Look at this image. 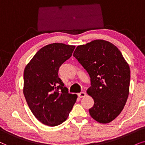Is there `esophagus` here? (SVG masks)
Masks as SVG:
<instances>
[{
  "label": "esophagus",
  "mask_w": 145,
  "mask_h": 145,
  "mask_svg": "<svg viewBox=\"0 0 145 145\" xmlns=\"http://www.w3.org/2000/svg\"><path fill=\"white\" fill-rule=\"evenodd\" d=\"M78 97H80V98H82V97H86V93L85 92H81V93H80L78 94Z\"/></svg>",
  "instance_id": "1"
}]
</instances>
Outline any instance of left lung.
<instances>
[{
    "label": "left lung",
    "mask_w": 145,
    "mask_h": 145,
    "mask_svg": "<svg viewBox=\"0 0 145 145\" xmlns=\"http://www.w3.org/2000/svg\"><path fill=\"white\" fill-rule=\"evenodd\" d=\"M73 56L89 75L87 93L94 100L90 115L100 123H110L120 114L128 98L129 64L114 44L103 40L78 46Z\"/></svg>",
    "instance_id": "obj_1"
}]
</instances>
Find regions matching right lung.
Listing matches in <instances>:
<instances>
[{"label": "right lung", "mask_w": 145, "mask_h": 145, "mask_svg": "<svg viewBox=\"0 0 145 145\" xmlns=\"http://www.w3.org/2000/svg\"><path fill=\"white\" fill-rule=\"evenodd\" d=\"M75 47L62 43L46 45L24 69L25 99L33 115L44 125L54 127L64 122L76 101L78 95L69 93L57 74Z\"/></svg>", "instance_id": "add662e5"}]
</instances>
